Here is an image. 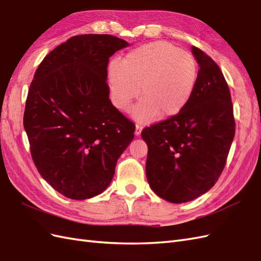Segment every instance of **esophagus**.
Listing matches in <instances>:
<instances>
[{
    "label": "esophagus",
    "instance_id": "34e87169",
    "mask_svg": "<svg viewBox=\"0 0 261 261\" xmlns=\"http://www.w3.org/2000/svg\"><path fill=\"white\" fill-rule=\"evenodd\" d=\"M142 129H143V126L141 125V124H136V131H135V135L137 136V137H139L140 135H141V132H142Z\"/></svg>",
    "mask_w": 261,
    "mask_h": 261
}]
</instances>
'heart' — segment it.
<instances>
[{"label":"heart","instance_id":"b5f03b06","mask_svg":"<svg viewBox=\"0 0 261 261\" xmlns=\"http://www.w3.org/2000/svg\"><path fill=\"white\" fill-rule=\"evenodd\" d=\"M197 80L196 59L165 41L138 47L121 63L113 61L108 68L111 100L118 110H128L140 88L142 99L132 116L142 122L179 114L190 100Z\"/></svg>","mask_w":261,"mask_h":261}]
</instances>
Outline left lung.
Wrapping results in <instances>:
<instances>
[{
  "label": "left lung",
  "mask_w": 261,
  "mask_h": 261,
  "mask_svg": "<svg viewBox=\"0 0 261 261\" xmlns=\"http://www.w3.org/2000/svg\"><path fill=\"white\" fill-rule=\"evenodd\" d=\"M199 64L190 100L179 114L145 128V172L160 198L184 203L209 191L225 166L235 136L233 103L219 65L191 47Z\"/></svg>",
  "instance_id": "8db88e82"
}]
</instances>
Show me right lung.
I'll return each mask as SVG.
<instances>
[{"instance_id": "1", "label": "right lung", "mask_w": 261, "mask_h": 261, "mask_svg": "<svg viewBox=\"0 0 261 261\" xmlns=\"http://www.w3.org/2000/svg\"><path fill=\"white\" fill-rule=\"evenodd\" d=\"M110 35H80L44 57L24 114L35 165L52 188L73 200L106 190L135 124L109 99V58L129 47Z\"/></svg>"}]
</instances>
